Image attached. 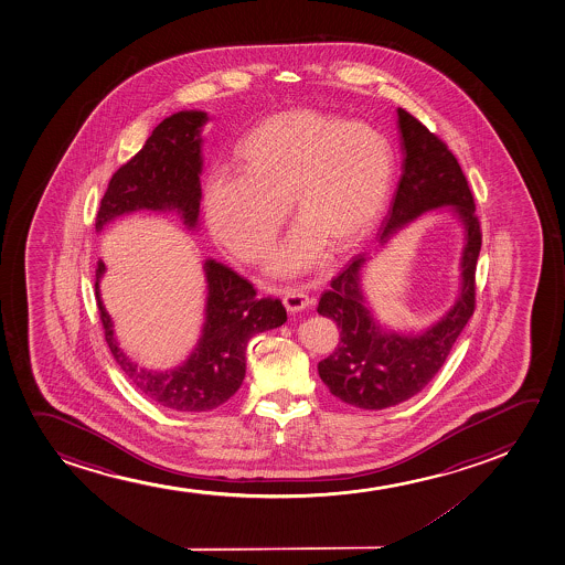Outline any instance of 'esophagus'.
<instances>
[{"label": "esophagus", "instance_id": "34e87169", "mask_svg": "<svg viewBox=\"0 0 565 565\" xmlns=\"http://www.w3.org/2000/svg\"><path fill=\"white\" fill-rule=\"evenodd\" d=\"M284 305H286L287 312H300L305 310L306 306L310 305V299L305 291L289 287L284 291Z\"/></svg>", "mask_w": 565, "mask_h": 565}]
</instances>
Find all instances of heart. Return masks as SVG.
Segmentation results:
<instances>
[{
	"label": "heart",
	"instance_id": "obj_1",
	"mask_svg": "<svg viewBox=\"0 0 565 565\" xmlns=\"http://www.w3.org/2000/svg\"><path fill=\"white\" fill-rule=\"evenodd\" d=\"M242 175L215 172L204 186L210 233L244 263L273 252L291 204L300 228L276 257L305 270L319 253H345L379 225L392 193L395 154L379 128L312 107L260 120L236 149Z\"/></svg>",
	"mask_w": 565,
	"mask_h": 565
}]
</instances>
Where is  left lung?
Returning a JSON list of instances; mask_svg holds the SVG:
<instances>
[{"instance_id": "obj_1", "label": "left lung", "mask_w": 565, "mask_h": 565, "mask_svg": "<svg viewBox=\"0 0 565 565\" xmlns=\"http://www.w3.org/2000/svg\"><path fill=\"white\" fill-rule=\"evenodd\" d=\"M398 132L403 173L393 206L384 221L380 244L435 207L454 206L465 226L461 257V292L445 318L422 334L385 331L372 318L361 291V268L366 255H355L350 265L321 295L318 312L340 329L339 345L319 361V379L345 405L382 411L414 397L445 365L451 345L475 312V273L482 246L475 199L458 159L445 141L398 107Z\"/></svg>"}]
</instances>
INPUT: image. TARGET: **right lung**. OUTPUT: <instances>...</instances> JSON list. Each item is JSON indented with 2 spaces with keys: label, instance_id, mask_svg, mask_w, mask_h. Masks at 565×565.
Here are the masks:
<instances>
[{
  "label": "right lung",
  "instance_id": "obj_1",
  "mask_svg": "<svg viewBox=\"0 0 565 565\" xmlns=\"http://www.w3.org/2000/svg\"><path fill=\"white\" fill-rule=\"evenodd\" d=\"M204 111H180L162 120L147 138L141 151L114 173L96 215V228L122 213L136 210H175L189 228L200 212V128ZM106 266H96V305L109 350L120 369L147 398L178 412H207L238 392L246 376L247 342L259 332L284 326L287 312L281 300L265 297L233 268L207 259L206 323L202 339L183 365L168 372L140 369L120 350L114 323L102 305L100 281Z\"/></svg>",
  "mask_w": 565,
  "mask_h": 565
}]
</instances>
